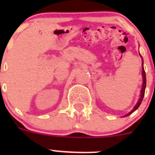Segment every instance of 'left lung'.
Masks as SVG:
<instances>
[{
    "mask_svg": "<svg viewBox=\"0 0 155 155\" xmlns=\"http://www.w3.org/2000/svg\"><path fill=\"white\" fill-rule=\"evenodd\" d=\"M141 57V56H140ZM142 58V57H141ZM142 62H143V58H142ZM142 66H143V64H142ZM142 76H143V85H142V88H141V91H140V98L139 100H138V102H137V104L135 105V106L134 107V109H132V110L129 113H127V115H126L125 116H129V115H130L131 113H133L135 110H137V109L139 108V106L140 105V104H141L142 101H143V96H144V92H145V87H146V74H145V71H144V69H143V68H142Z\"/></svg>",
    "mask_w": 155,
    "mask_h": 155,
    "instance_id": "left-lung-1",
    "label": "left lung"
}]
</instances>
